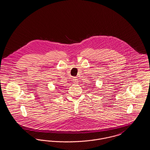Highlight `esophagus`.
<instances>
[{"label":"esophagus","instance_id":"esophagus-1","mask_svg":"<svg viewBox=\"0 0 150 150\" xmlns=\"http://www.w3.org/2000/svg\"><path fill=\"white\" fill-rule=\"evenodd\" d=\"M72 80H73V82H74V84L78 83L79 80H78V79L76 78H74L73 79H72Z\"/></svg>","mask_w":150,"mask_h":150}]
</instances>
